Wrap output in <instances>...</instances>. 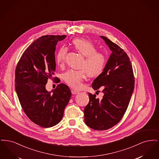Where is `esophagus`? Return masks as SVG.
Instances as JSON below:
<instances>
[{"instance_id": "34e87169", "label": "esophagus", "mask_w": 159, "mask_h": 159, "mask_svg": "<svg viewBox=\"0 0 159 159\" xmlns=\"http://www.w3.org/2000/svg\"><path fill=\"white\" fill-rule=\"evenodd\" d=\"M71 93H72V94H77V93H78L79 92L78 91H76L75 89H72L71 90Z\"/></svg>"}]
</instances>
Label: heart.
<instances>
[{"mask_svg": "<svg viewBox=\"0 0 159 159\" xmlns=\"http://www.w3.org/2000/svg\"><path fill=\"white\" fill-rule=\"evenodd\" d=\"M71 45L76 52L84 57L80 68L85 70H69L64 74L63 79L70 86L78 88L81 86L85 77L86 72L91 77L101 74L106 66L107 57L103 52L97 51L96 46L87 40L80 38L74 39ZM67 51V48L65 47H62L58 50L55 55L57 64L61 66L64 63Z\"/></svg>", "mask_w": 159, "mask_h": 159, "instance_id": "obj_1", "label": "heart"}]
</instances>
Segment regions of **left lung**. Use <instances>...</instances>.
I'll list each match as a JSON object with an SVG mask.
<instances>
[{
	"label": "left lung",
	"mask_w": 159,
	"mask_h": 159,
	"mask_svg": "<svg viewBox=\"0 0 159 159\" xmlns=\"http://www.w3.org/2000/svg\"><path fill=\"white\" fill-rule=\"evenodd\" d=\"M111 51L103 71L94 80L92 87H101L103 97L88 93L89 102L84 107V122L89 128L104 130L113 127L123 117L135 86L132 66L127 53L105 36H100Z\"/></svg>",
	"instance_id": "obj_1"
}]
</instances>
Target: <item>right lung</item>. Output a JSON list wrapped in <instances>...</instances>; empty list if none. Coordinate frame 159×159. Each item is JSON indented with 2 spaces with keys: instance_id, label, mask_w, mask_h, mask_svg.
Returning <instances> with one entry per match:
<instances>
[{
  "instance_id": "add662e5",
  "label": "right lung",
  "mask_w": 159,
  "mask_h": 159,
  "mask_svg": "<svg viewBox=\"0 0 159 159\" xmlns=\"http://www.w3.org/2000/svg\"><path fill=\"white\" fill-rule=\"evenodd\" d=\"M66 35H46L34 41L24 52L15 69V90L27 116L42 128H50L61 120L71 92L60 83L48 92L46 84L56 68L55 51ZM58 83V82H57Z\"/></svg>"
}]
</instances>
